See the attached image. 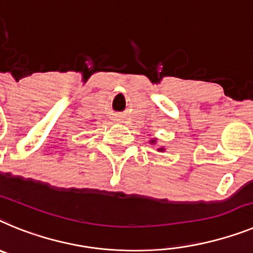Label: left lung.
Masks as SVG:
<instances>
[{
    "mask_svg": "<svg viewBox=\"0 0 253 253\" xmlns=\"http://www.w3.org/2000/svg\"><path fill=\"white\" fill-rule=\"evenodd\" d=\"M151 144H154V142H155V140H151ZM158 150H159V151H163L164 150V148H159V149H158Z\"/></svg>",
    "mask_w": 253,
    "mask_h": 253,
    "instance_id": "obj_1",
    "label": "left lung"
}]
</instances>
